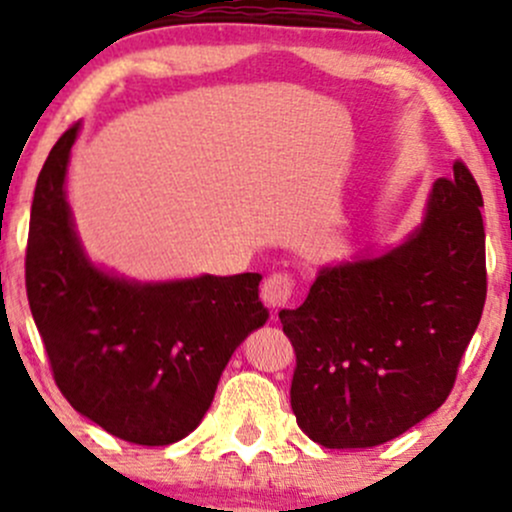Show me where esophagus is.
Returning <instances> with one entry per match:
<instances>
[{"mask_svg": "<svg viewBox=\"0 0 512 512\" xmlns=\"http://www.w3.org/2000/svg\"><path fill=\"white\" fill-rule=\"evenodd\" d=\"M293 289H296V281L289 272H274L262 281V301L269 308H284L291 301Z\"/></svg>", "mask_w": 512, "mask_h": 512, "instance_id": "1", "label": "esophagus"}]
</instances>
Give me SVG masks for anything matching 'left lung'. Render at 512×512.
Listing matches in <instances>:
<instances>
[{
  "label": "left lung",
  "instance_id": "8db88e82",
  "mask_svg": "<svg viewBox=\"0 0 512 512\" xmlns=\"http://www.w3.org/2000/svg\"><path fill=\"white\" fill-rule=\"evenodd\" d=\"M481 207L477 180L455 161L402 245L322 267L301 308L281 310L296 351L291 409L305 436L373 448L448 399L486 301Z\"/></svg>",
  "mask_w": 512,
  "mask_h": 512
}]
</instances>
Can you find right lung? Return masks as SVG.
<instances>
[{"label":"right lung","instance_id":"right-lung-1","mask_svg":"<svg viewBox=\"0 0 512 512\" xmlns=\"http://www.w3.org/2000/svg\"><path fill=\"white\" fill-rule=\"evenodd\" d=\"M79 122L35 182L26 291L52 378L113 436L170 445L195 431L236 346L267 322L260 274L137 284L86 260L64 197Z\"/></svg>","mask_w":512,"mask_h":512}]
</instances>
